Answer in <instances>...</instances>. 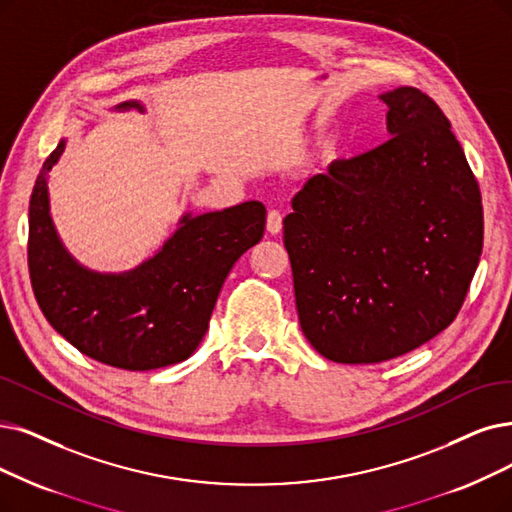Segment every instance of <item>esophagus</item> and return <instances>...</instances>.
I'll use <instances>...</instances> for the list:
<instances>
[{
	"label": "esophagus",
	"instance_id": "obj_1",
	"mask_svg": "<svg viewBox=\"0 0 512 512\" xmlns=\"http://www.w3.org/2000/svg\"><path fill=\"white\" fill-rule=\"evenodd\" d=\"M281 227H283V220H281V214L277 210H271L267 214V233L269 235H279L281 233Z\"/></svg>",
	"mask_w": 512,
	"mask_h": 512
}]
</instances>
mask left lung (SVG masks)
Returning <instances> with one entry per match:
<instances>
[{
  "label": "left lung",
  "mask_w": 512,
  "mask_h": 512,
  "mask_svg": "<svg viewBox=\"0 0 512 512\" xmlns=\"http://www.w3.org/2000/svg\"><path fill=\"white\" fill-rule=\"evenodd\" d=\"M386 142L304 182L283 220L300 327L336 363H380L452 323L483 206L452 124L418 88L380 94Z\"/></svg>",
  "instance_id": "obj_1"
}]
</instances>
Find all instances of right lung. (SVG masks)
<instances>
[{
    "label": "right lung",
    "mask_w": 512,
    "mask_h": 512,
    "mask_svg": "<svg viewBox=\"0 0 512 512\" xmlns=\"http://www.w3.org/2000/svg\"><path fill=\"white\" fill-rule=\"evenodd\" d=\"M115 109L145 111L136 100ZM63 151L60 140L29 201V275L39 309L79 353L119 370L147 372L189 359L233 264L262 239L267 210L245 201L185 214L153 258L126 273H96L65 250L50 216L48 172Z\"/></svg>",
    "instance_id": "1"
}]
</instances>
